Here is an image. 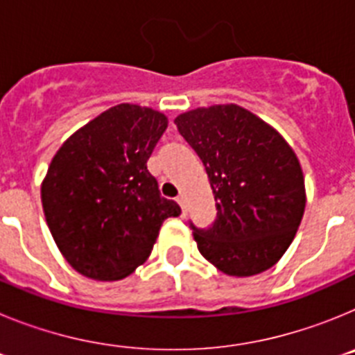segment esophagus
Listing matches in <instances>:
<instances>
[{
	"label": "esophagus",
	"instance_id": "1",
	"mask_svg": "<svg viewBox=\"0 0 355 355\" xmlns=\"http://www.w3.org/2000/svg\"><path fill=\"white\" fill-rule=\"evenodd\" d=\"M175 200L180 202V206H181V209H183V213H187V199H184V196H180Z\"/></svg>",
	"mask_w": 355,
	"mask_h": 355
}]
</instances>
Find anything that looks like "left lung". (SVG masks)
<instances>
[{"label":"left lung","instance_id":"8db88e82","mask_svg":"<svg viewBox=\"0 0 355 355\" xmlns=\"http://www.w3.org/2000/svg\"><path fill=\"white\" fill-rule=\"evenodd\" d=\"M175 126L205 163L216 218L193 224L199 252L234 277L274 266L293 241L306 208L304 174L286 140L238 105L196 108Z\"/></svg>","mask_w":355,"mask_h":355}]
</instances>
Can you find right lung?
<instances>
[{
    "label": "right lung",
    "mask_w": 355,
    "mask_h": 355,
    "mask_svg": "<svg viewBox=\"0 0 355 355\" xmlns=\"http://www.w3.org/2000/svg\"><path fill=\"white\" fill-rule=\"evenodd\" d=\"M168 121L122 105L72 133L53 156L40 197L53 240L69 265L96 281H119L149 258L159 227L180 216L147 171Z\"/></svg>",
    "instance_id": "add662e5"
}]
</instances>
